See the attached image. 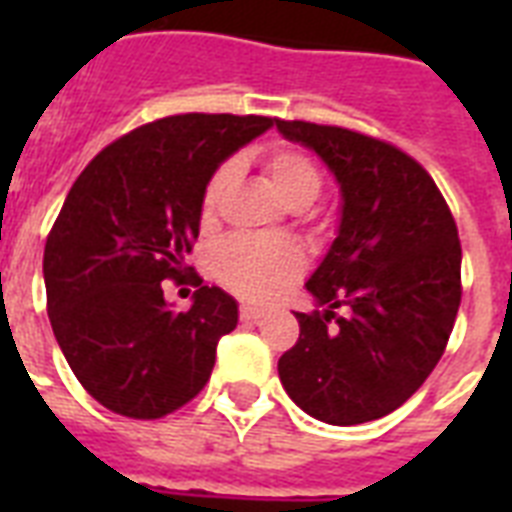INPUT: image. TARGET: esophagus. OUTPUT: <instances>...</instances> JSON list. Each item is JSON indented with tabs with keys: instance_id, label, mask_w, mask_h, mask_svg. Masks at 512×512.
I'll return each instance as SVG.
<instances>
[{
	"instance_id": "esophagus-1",
	"label": "esophagus",
	"mask_w": 512,
	"mask_h": 512,
	"mask_svg": "<svg viewBox=\"0 0 512 512\" xmlns=\"http://www.w3.org/2000/svg\"><path fill=\"white\" fill-rule=\"evenodd\" d=\"M241 321H249V324H255V321H260L265 316L263 308H255V305H241Z\"/></svg>"
}]
</instances>
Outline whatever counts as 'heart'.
I'll return each instance as SVG.
<instances>
[{
	"label": "heart",
	"mask_w": 512,
	"mask_h": 512,
	"mask_svg": "<svg viewBox=\"0 0 512 512\" xmlns=\"http://www.w3.org/2000/svg\"><path fill=\"white\" fill-rule=\"evenodd\" d=\"M265 180L279 201L289 209H308L319 199L324 175L321 167L311 156L295 148H279L263 159ZM233 180V167L225 164L209 180L204 201H201V220L212 223L217 207L223 201L225 191ZM303 252L289 241H263L236 236L217 244L212 252V273L217 281L228 287L233 295L252 300V303H268L292 287L303 273Z\"/></svg>",
	"instance_id": "heart-1"
}]
</instances>
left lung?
<instances>
[{
  "label": "left lung",
  "instance_id": "obj_1",
  "mask_svg": "<svg viewBox=\"0 0 512 512\" xmlns=\"http://www.w3.org/2000/svg\"><path fill=\"white\" fill-rule=\"evenodd\" d=\"M276 130L340 185L337 236L305 281L324 311L295 313L300 340L279 358V380L327 425L380 420L444 356L462 295L457 225L404 151L342 127L276 119ZM340 304L351 308L345 317L334 316Z\"/></svg>",
  "mask_w": 512,
  "mask_h": 512
}]
</instances>
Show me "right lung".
<instances>
[{
  "instance_id": "obj_1",
  "label": "right lung",
  "mask_w": 512,
  "mask_h": 512,
  "mask_svg": "<svg viewBox=\"0 0 512 512\" xmlns=\"http://www.w3.org/2000/svg\"><path fill=\"white\" fill-rule=\"evenodd\" d=\"M273 127L268 116L180 114L143 124L71 185L44 247L52 332L98 404L159 420L207 385L239 303L199 287L188 311L164 300L199 236L217 167Z\"/></svg>"
}]
</instances>
